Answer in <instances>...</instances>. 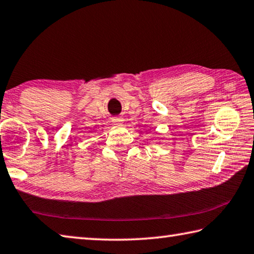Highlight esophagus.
<instances>
[{"label": "esophagus", "mask_w": 254, "mask_h": 254, "mask_svg": "<svg viewBox=\"0 0 254 254\" xmlns=\"http://www.w3.org/2000/svg\"><path fill=\"white\" fill-rule=\"evenodd\" d=\"M122 121H123V120L121 118H113L112 119V122L114 124H122Z\"/></svg>", "instance_id": "obj_1"}]
</instances>
